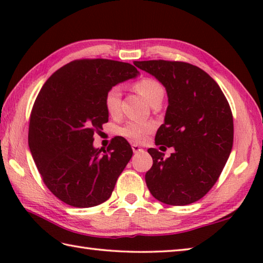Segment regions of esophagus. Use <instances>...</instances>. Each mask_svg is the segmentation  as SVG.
Masks as SVG:
<instances>
[{"instance_id":"1","label":"esophagus","mask_w":263,"mask_h":263,"mask_svg":"<svg viewBox=\"0 0 263 263\" xmlns=\"http://www.w3.org/2000/svg\"><path fill=\"white\" fill-rule=\"evenodd\" d=\"M132 151H133V153H140V152H142V147H140L139 145H137V144H132Z\"/></svg>"}]
</instances>
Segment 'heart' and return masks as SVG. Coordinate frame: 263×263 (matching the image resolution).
Listing matches in <instances>:
<instances>
[{
    "label": "heart",
    "instance_id": "b5f03b06",
    "mask_svg": "<svg viewBox=\"0 0 263 263\" xmlns=\"http://www.w3.org/2000/svg\"><path fill=\"white\" fill-rule=\"evenodd\" d=\"M135 90L152 104L153 102L163 97V87L157 80L144 78L133 84ZM104 106L106 112L111 117H118L122 111V88L119 86L111 87L104 96ZM154 130V125L148 122H127L125 125L119 127L118 133L133 142H144Z\"/></svg>",
    "mask_w": 263,
    "mask_h": 263
}]
</instances>
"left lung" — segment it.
Instances as JSON below:
<instances>
[{"mask_svg": "<svg viewBox=\"0 0 263 263\" xmlns=\"http://www.w3.org/2000/svg\"><path fill=\"white\" fill-rule=\"evenodd\" d=\"M166 88L168 106L155 145L174 147L164 159L149 148L153 166L146 173L154 198L188 205L205 196L219 177L233 146V116L221 89L210 75L182 61L133 62Z\"/></svg>", "mask_w": 263, "mask_h": 263, "instance_id": "obj_1", "label": "left lung"}]
</instances>
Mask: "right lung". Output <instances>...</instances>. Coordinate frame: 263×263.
Here are the masks:
<instances>
[{"label":"right lung","instance_id":"1","mask_svg":"<svg viewBox=\"0 0 263 263\" xmlns=\"http://www.w3.org/2000/svg\"><path fill=\"white\" fill-rule=\"evenodd\" d=\"M139 74L127 62L108 59L70 61L53 73L34 101L29 147L51 193L68 205L90 208L105 202L132 157L123 137L95 148L94 133L109 121L106 91Z\"/></svg>","mask_w":263,"mask_h":263}]
</instances>
